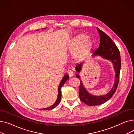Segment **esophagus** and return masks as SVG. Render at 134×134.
Listing matches in <instances>:
<instances>
[{"label": "esophagus", "instance_id": "34e87169", "mask_svg": "<svg viewBox=\"0 0 134 134\" xmlns=\"http://www.w3.org/2000/svg\"><path fill=\"white\" fill-rule=\"evenodd\" d=\"M68 75H69L70 78H71V77H72L74 75V73L72 71H69L68 72Z\"/></svg>", "mask_w": 134, "mask_h": 134}]
</instances>
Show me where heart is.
<instances>
[{"label": "heart", "instance_id": "obj_1", "mask_svg": "<svg viewBox=\"0 0 134 134\" xmlns=\"http://www.w3.org/2000/svg\"><path fill=\"white\" fill-rule=\"evenodd\" d=\"M86 38V36L85 35H80L76 38L75 43L76 44L78 45L80 44L81 42H82L80 44L79 51L78 52L79 55H82L86 52L91 46V41L89 39Z\"/></svg>", "mask_w": 134, "mask_h": 134}]
</instances>
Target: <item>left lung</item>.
<instances>
[{
  "mask_svg": "<svg viewBox=\"0 0 134 134\" xmlns=\"http://www.w3.org/2000/svg\"><path fill=\"white\" fill-rule=\"evenodd\" d=\"M97 30L100 36L99 47L92 54L93 56H100L104 59L110 60L114 63L115 69V80L114 85L110 92L106 95L102 96H94L90 94L87 92L85 87H83L80 76L78 74L76 75V77L80 80V85L79 87V94L80 100L89 106H95L102 104L108 100L114 95L117 88L120 73L121 61L119 51L115 43L111 38L103 31L97 28ZM83 62L79 63L75 67L76 72H80Z\"/></svg>",
  "mask_w": 134,
  "mask_h": 134,
  "instance_id": "left-lung-1",
  "label": "left lung"
}]
</instances>
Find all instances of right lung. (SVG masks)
<instances>
[{
    "label": "right lung",
    "instance_id": "obj_1",
    "mask_svg": "<svg viewBox=\"0 0 134 134\" xmlns=\"http://www.w3.org/2000/svg\"><path fill=\"white\" fill-rule=\"evenodd\" d=\"M69 78V76L68 74L65 75L63 78H62L61 81L60 83V85L59 86V88H58V98L57 100L55 102V103L52 105V106L47 108H44V109H42L41 110H52L54 108H55V107H56L58 105V104L60 103V101H61V88L62 87V86H63V84L65 83V82Z\"/></svg>",
    "mask_w": 134,
    "mask_h": 134
}]
</instances>
